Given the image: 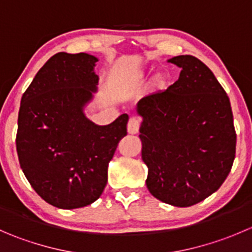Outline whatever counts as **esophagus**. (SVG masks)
<instances>
[{
	"mask_svg": "<svg viewBox=\"0 0 252 252\" xmlns=\"http://www.w3.org/2000/svg\"><path fill=\"white\" fill-rule=\"evenodd\" d=\"M141 119L139 117H131L128 122V133L129 134H138L139 128H140Z\"/></svg>",
	"mask_w": 252,
	"mask_h": 252,
	"instance_id": "1",
	"label": "esophagus"
}]
</instances>
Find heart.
I'll return each instance as SVG.
<instances>
[{
    "instance_id": "1",
    "label": "heart",
    "mask_w": 252,
    "mask_h": 252,
    "mask_svg": "<svg viewBox=\"0 0 252 252\" xmlns=\"http://www.w3.org/2000/svg\"><path fill=\"white\" fill-rule=\"evenodd\" d=\"M154 85L156 86L157 89H163V88H166V85H167V78L164 77L163 74H157L156 77L154 78Z\"/></svg>"
}]
</instances>
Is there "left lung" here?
<instances>
[{
  "label": "left lung",
  "mask_w": 252,
  "mask_h": 252,
  "mask_svg": "<svg viewBox=\"0 0 252 252\" xmlns=\"http://www.w3.org/2000/svg\"><path fill=\"white\" fill-rule=\"evenodd\" d=\"M168 62L182 68L179 79L136 107L141 155L149 191L162 202L189 207L217 191L228 177L236 133L229 97L210 68L190 55Z\"/></svg>",
  "instance_id": "8db88e82"
}]
</instances>
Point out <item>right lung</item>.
I'll return each mask as SVG.
<instances>
[{
    "instance_id": "add662e5",
    "label": "right lung",
    "mask_w": 252,
    "mask_h": 252,
    "mask_svg": "<svg viewBox=\"0 0 252 252\" xmlns=\"http://www.w3.org/2000/svg\"><path fill=\"white\" fill-rule=\"evenodd\" d=\"M97 58L60 52L37 72L22 96L17 154L36 194L58 208L84 207L107 184L108 163L126 135L128 114L96 126L83 107L96 91Z\"/></svg>"
}]
</instances>
